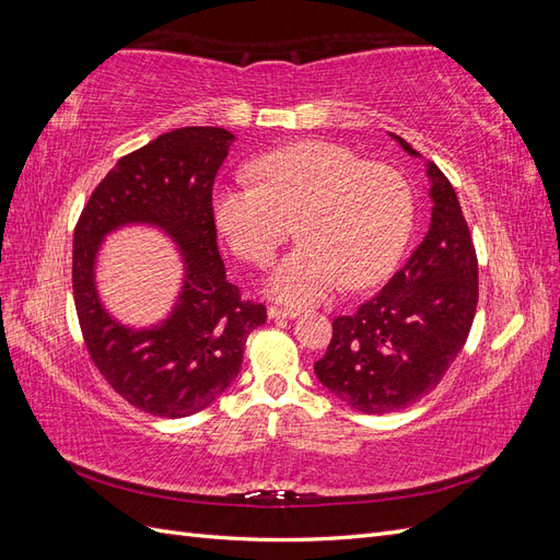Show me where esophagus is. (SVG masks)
Masks as SVG:
<instances>
[{"label":"esophagus","instance_id":"esophagus-1","mask_svg":"<svg viewBox=\"0 0 560 560\" xmlns=\"http://www.w3.org/2000/svg\"><path fill=\"white\" fill-rule=\"evenodd\" d=\"M268 317H270V319H294V317H299V311H294V308H278V306H270V308H268Z\"/></svg>","mask_w":560,"mask_h":560}]
</instances>
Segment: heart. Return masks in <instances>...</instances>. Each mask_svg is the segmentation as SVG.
Here are the masks:
<instances>
[{
  "mask_svg": "<svg viewBox=\"0 0 560 560\" xmlns=\"http://www.w3.org/2000/svg\"><path fill=\"white\" fill-rule=\"evenodd\" d=\"M254 179L217 186L212 217L231 249L268 264L290 238L296 219L303 238L266 278V292L292 306L325 301L348 282H381L409 241L413 196L387 165L366 163L334 142L276 149L252 167Z\"/></svg>",
  "mask_w": 560,
  "mask_h": 560,
  "instance_id": "1",
  "label": "heart"
}]
</instances>
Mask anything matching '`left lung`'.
Instances as JSON below:
<instances>
[{"mask_svg": "<svg viewBox=\"0 0 560 560\" xmlns=\"http://www.w3.org/2000/svg\"><path fill=\"white\" fill-rule=\"evenodd\" d=\"M393 140L422 159L399 135ZM425 175L432 198L425 238L374 299L334 319L331 343L315 362L317 381L369 416L406 409L432 393L477 313L479 266L460 200L432 161Z\"/></svg>", "mask_w": 560, "mask_h": 560, "instance_id": "left-lung-1", "label": "left lung"}]
</instances>
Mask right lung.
Listing matches in <instances>:
<instances>
[{
	"mask_svg": "<svg viewBox=\"0 0 560 560\" xmlns=\"http://www.w3.org/2000/svg\"><path fill=\"white\" fill-rule=\"evenodd\" d=\"M224 128L186 126L118 161L74 229L72 287L79 325L100 374L144 413L194 416L224 395L243 364L245 341L266 322L243 301L217 249L212 184L229 156ZM147 225L163 232L183 261L174 308L151 326H128L96 290L98 249L112 232Z\"/></svg>",
	"mask_w": 560,
	"mask_h": 560,
	"instance_id": "obj_1",
	"label": "right lung"
}]
</instances>
